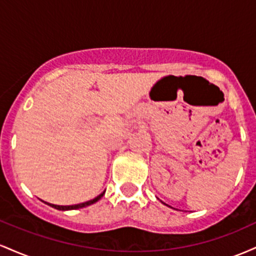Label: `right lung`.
Returning a JSON list of instances; mask_svg holds the SVG:
<instances>
[{
    "label": "right lung",
    "mask_w": 256,
    "mask_h": 256,
    "mask_svg": "<svg viewBox=\"0 0 256 256\" xmlns=\"http://www.w3.org/2000/svg\"><path fill=\"white\" fill-rule=\"evenodd\" d=\"M104 195V192L102 194H100L98 198L90 200V201H86V202H83V204H73V206H58V204H46L52 206V208H55V210H78V208H83V207H86V206H90L92 204H95V202H98L100 198H102V196Z\"/></svg>",
    "instance_id": "right-lung-1"
}]
</instances>
